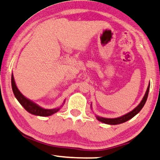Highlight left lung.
Wrapping results in <instances>:
<instances>
[{
  "mask_svg": "<svg viewBox=\"0 0 160 160\" xmlns=\"http://www.w3.org/2000/svg\"><path fill=\"white\" fill-rule=\"evenodd\" d=\"M149 88H150V83H149L148 86L147 91H146V92H145L144 98H143L142 101H141L140 103H139L138 106H137L136 108L134 109V110L131 111V112H129V113H128V114L123 115V116L120 117H117V118L109 119V118H103V117L96 116L97 119H98L99 121H100V122L106 123V124H108V125L120 124V123H123V122H126V121L129 120L130 119L133 118L135 115L138 114V113L141 111V109L143 108V106H144L145 102H146V100H147L148 95V92H149Z\"/></svg>",
  "mask_w": 160,
  "mask_h": 160,
  "instance_id": "obj_1",
  "label": "left lung"
}]
</instances>
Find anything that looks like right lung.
I'll return each mask as SVG.
<instances>
[{"mask_svg":"<svg viewBox=\"0 0 160 160\" xmlns=\"http://www.w3.org/2000/svg\"><path fill=\"white\" fill-rule=\"evenodd\" d=\"M12 88L13 93L14 94H15V98H17V100H18V102H19L21 106H23L28 112H29L30 114L41 117H47L54 114V113L58 112V111L60 110V108L54 109L43 108H41V107H40L39 106H38L37 104L34 103L32 101L28 100L27 98H26L20 92V91L18 90L17 86H16L13 74H12Z\"/></svg>","mask_w":160,"mask_h":160,"instance_id":"obj_1","label":"right lung"}]
</instances>
